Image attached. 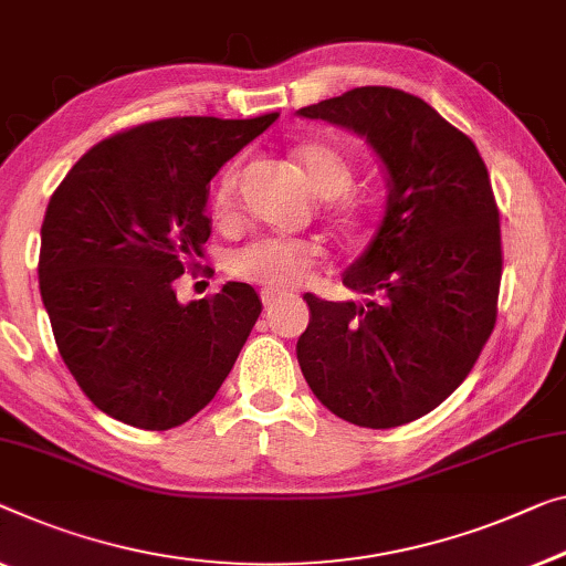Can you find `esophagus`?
Returning <instances> with one entry per match:
<instances>
[{"label":"esophagus","mask_w":566,"mask_h":566,"mask_svg":"<svg viewBox=\"0 0 566 566\" xmlns=\"http://www.w3.org/2000/svg\"><path fill=\"white\" fill-rule=\"evenodd\" d=\"M261 302H264L266 310H272L276 302H282V294L272 292V290H264V292H261Z\"/></svg>","instance_id":"1"}]
</instances>
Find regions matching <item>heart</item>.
Segmentation results:
<instances>
[{
	"mask_svg": "<svg viewBox=\"0 0 566 566\" xmlns=\"http://www.w3.org/2000/svg\"><path fill=\"white\" fill-rule=\"evenodd\" d=\"M302 175L310 190L319 198H337L350 188L353 165L340 149L327 145V142H305L294 149ZM241 182V163H231L218 177L216 185V210L218 216L231 213L235 192ZM348 218L358 216L356 206H343ZM325 249L319 241L307 239H261L249 243L231 256V272L243 280H251L266 290H290L307 280L319 261Z\"/></svg>",
	"mask_w": 566,
	"mask_h": 566,
	"instance_id": "obj_1",
	"label": "heart"
}]
</instances>
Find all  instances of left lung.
<instances>
[{"mask_svg": "<svg viewBox=\"0 0 566 566\" xmlns=\"http://www.w3.org/2000/svg\"><path fill=\"white\" fill-rule=\"evenodd\" d=\"M297 116L364 137L389 188L376 235L343 272L366 300L305 294L302 376L350 424H407L465 381L493 333L503 259L491 177L470 137L399 88H353Z\"/></svg>", "mask_w": 566, "mask_h": 566, "instance_id": "1", "label": "left lung"}]
</instances>
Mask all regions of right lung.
Segmentation results:
<instances>
[{
	"mask_svg": "<svg viewBox=\"0 0 566 566\" xmlns=\"http://www.w3.org/2000/svg\"><path fill=\"white\" fill-rule=\"evenodd\" d=\"M280 114L175 116L91 147L48 202L40 294L57 350L104 415L151 429L206 409L261 300L229 282L182 305L175 280L210 235V180Z\"/></svg>",
	"mask_w": 566,
	"mask_h": 566,
	"instance_id": "1",
	"label": "right lung"
}]
</instances>
